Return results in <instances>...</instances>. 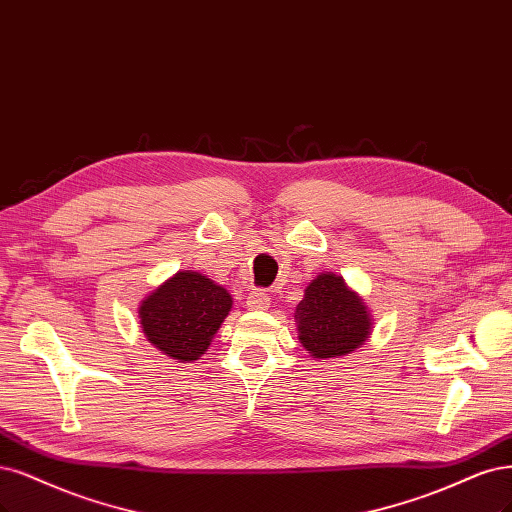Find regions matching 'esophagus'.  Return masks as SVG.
Instances as JSON below:
<instances>
[{"mask_svg":"<svg viewBox=\"0 0 512 512\" xmlns=\"http://www.w3.org/2000/svg\"><path fill=\"white\" fill-rule=\"evenodd\" d=\"M269 305H271V301H269V296L264 294L262 290H256V292H252L250 296H248V307L250 309H254V311H262V309H269Z\"/></svg>","mask_w":512,"mask_h":512,"instance_id":"esophagus-1","label":"esophagus"}]
</instances>
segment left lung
<instances>
[{"instance_id": "left-lung-1", "label": "left lung", "mask_w": 512, "mask_h": 512, "mask_svg": "<svg viewBox=\"0 0 512 512\" xmlns=\"http://www.w3.org/2000/svg\"><path fill=\"white\" fill-rule=\"evenodd\" d=\"M298 341L313 358H341L362 347L373 320L362 298L351 292L341 275L320 273L296 305Z\"/></svg>"}]
</instances>
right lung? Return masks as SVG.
<instances>
[{
	"label": "right lung",
	"instance_id": "right-lung-1",
	"mask_svg": "<svg viewBox=\"0 0 512 512\" xmlns=\"http://www.w3.org/2000/svg\"><path fill=\"white\" fill-rule=\"evenodd\" d=\"M233 296L197 271H178L139 305L146 339L165 356L195 362L209 349Z\"/></svg>",
	"mask_w": 512,
	"mask_h": 512
}]
</instances>
